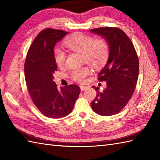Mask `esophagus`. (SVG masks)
<instances>
[{"mask_svg": "<svg viewBox=\"0 0 160 160\" xmlns=\"http://www.w3.org/2000/svg\"><path fill=\"white\" fill-rule=\"evenodd\" d=\"M80 90H81V91H84V90L87 89V87H86V86H83V85L80 86Z\"/></svg>", "mask_w": 160, "mask_h": 160, "instance_id": "esophagus-1", "label": "esophagus"}]
</instances>
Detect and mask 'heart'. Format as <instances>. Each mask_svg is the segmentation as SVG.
<instances>
[{
  "instance_id": "heart-1",
  "label": "heart",
  "mask_w": 160,
  "mask_h": 160,
  "mask_svg": "<svg viewBox=\"0 0 160 160\" xmlns=\"http://www.w3.org/2000/svg\"><path fill=\"white\" fill-rule=\"evenodd\" d=\"M64 45L71 52L82 54V60L95 69L102 66L108 57L109 48L104 39H94L93 37L81 33H75L64 41ZM54 57L57 65L61 67L65 62V53L59 49H56ZM88 67H82L73 69L71 77L78 82H83L90 73Z\"/></svg>"
}]
</instances>
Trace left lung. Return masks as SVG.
Instances as JSON below:
<instances>
[{
	"label": "left lung",
	"instance_id": "obj_1",
	"mask_svg": "<svg viewBox=\"0 0 160 160\" xmlns=\"http://www.w3.org/2000/svg\"><path fill=\"white\" fill-rule=\"evenodd\" d=\"M90 32L103 38L109 48L108 60L98 73V80L106 81L102 91L93 86L97 95L91 102L93 111L102 116L118 113L130 100L136 87L139 60L131 40L116 28H100Z\"/></svg>",
	"mask_w": 160,
	"mask_h": 160
}]
</instances>
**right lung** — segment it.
I'll return each mask as SVG.
<instances>
[{
	"label": "right lung",
	"mask_w": 160,
	"mask_h": 160,
	"mask_svg": "<svg viewBox=\"0 0 160 160\" xmlns=\"http://www.w3.org/2000/svg\"><path fill=\"white\" fill-rule=\"evenodd\" d=\"M67 33L62 30H43L32 42L25 62L26 84L33 102L50 118H62L71 113L80 93L78 85L58 89L53 81L58 68L54 47Z\"/></svg>",
	"instance_id": "right-lung-1"
}]
</instances>
